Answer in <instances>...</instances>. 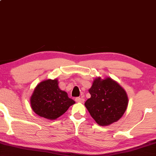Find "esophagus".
Here are the masks:
<instances>
[{"instance_id":"1","label":"esophagus","mask_w":156,"mask_h":156,"mask_svg":"<svg viewBox=\"0 0 156 156\" xmlns=\"http://www.w3.org/2000/svg\"><path fill=\"white\" fill-rule=\"evenodd\" d=\"M75 101L77 102H83L84 101V99H83V98L82 97H77L75 98Z\"/></svg>"}]
</instances>
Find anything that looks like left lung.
Instances as JSON below:
<instances>
[{"label":"left lung","instance_id":"1","mask_svg":"<svg viewBox=\"0 0 156 156\" xmlns=\"http://www.w3.org/2000/svg\"><path fill=\"white\" fill-rule=\"evenodd\" d=\"M88 92L90 98L84 105L98 125L108 126L125 113L128 96L123 88L111 78L95 79Z\"/></svg>","mask_w":156,"mask_h":156}]
</instances>
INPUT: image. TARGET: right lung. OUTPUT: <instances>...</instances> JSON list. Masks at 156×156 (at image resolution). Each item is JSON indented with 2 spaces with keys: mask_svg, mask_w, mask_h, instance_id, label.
<instances>
[{
  "mask_svg": "<svg viewBox=\"0 0 156 156\" xmlns=\"http://www.w3.org/2000/svg\"><path fill=\"white\" fill-rule=\"evenodd\" d=\"M58 85L57 80H48L35 87L30 98V105L38 116L50 120L56 119L75 103Z\"/></svg>",
  "mask_w": 156,
  "mask_h": 156,
  "instance_id": "right-lung-1",
  "label": "right lung"
}]
</instances>
